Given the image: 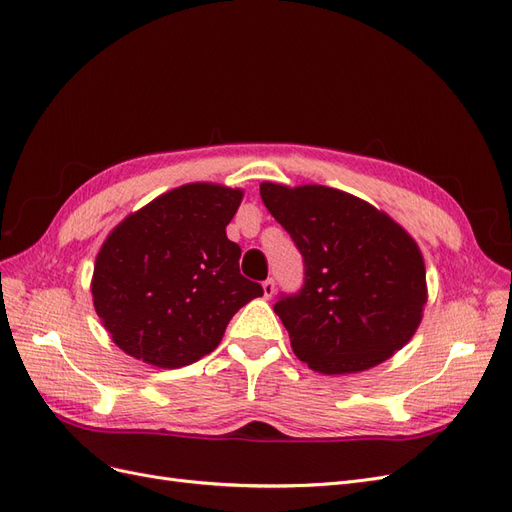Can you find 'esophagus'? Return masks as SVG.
<instances>
[{
    "label": "esophagus",
    "mask_w": 512,
    "mask_h": 512,
    "mask_svg": "<svg viewBox=\"0 0 512 512\" xmlns=\"http://www.w3.org/2000/svg\"><path fill=\"white\" fill-rule=\"evenodd\" d=\"M262 292H264V298L271 300L275 296V281L273 279L262 281Z\"/></svg>",
    "instance_id": "esophagus-1"
}]
</instances>
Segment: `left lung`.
<instances>
[{
  "instance_id": "obj_1",
  "label": "left lung",
  "mask_w": 512,
  "mask_h": 512,
  "mask_svg": "<svg viewBox=\"0 0 512 512\" xmlns=\"http://www.w3.org/2000/svg\"><path fill=\"white\" fill-rule=\"evenodd\" d=\"M260 197L304 258L302 290L275 304L294 355L332 376L370 370L403 349L428 298L414 237L338 189L262 182Z\"/></svg>"
}]
</instances>
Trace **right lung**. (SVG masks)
<instances>
[{
    "label": "right lung",
    "instance_id": "1",
    "mask_svg": "<svg viewBox=\"0 0 512 512\" xmlns=\"http://www.w3.org/2000/svg\"><path fill=\"white\" fill-rule=\"evenodd\" d=\"M241 189L191 182L159 195L109 233L94 262V309L121 351L155 367L199 361L231 317L262 296L227 237Z\"/></svg>",
    "mask_w": 512,
    "mask_h": 512
}]
</instances>
